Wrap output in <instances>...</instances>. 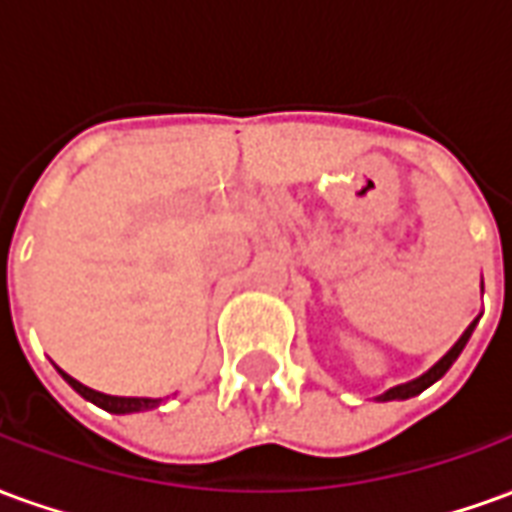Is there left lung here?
<instances>
[{"mask_svg":"<svg viewBox=\"0 0 512 512\" xmlns=\"http://www.w3.org/2000/svg\"><path fill=\"white\" fill-rule=\"evenodd\" d=\"M477 321H480V315H477V318H474V321L469 323V326H466V332H463L461 337H458V343L452 345L450 351H447V354L441 356V359H439V362H436V365L428 367V370H425L422 376L411 378V381H406V384L389 386V389H386V392H381V395H378L376 400H381V403H386V400H408V397L419 395V392H425L428 386L436 384V381H439V378L444 376L447 370H450L452 362H455V359L461 356V351H463V348H466V343H469V337H472V332H474V326H477Z\"/></svg>","mask_w":512,"mask_h":512,"instance_id":"obj_1","label":"left lung"}]
</instances>
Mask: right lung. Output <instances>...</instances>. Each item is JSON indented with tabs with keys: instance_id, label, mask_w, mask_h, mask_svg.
Listing matches in <instances>:
<instances>
[{
	"instance_id": "1",
	"label": "right lung",
	"mask_w": 512,
	"mask_h": 512,
	"mask_svg": "<svg viewBox=\"0 0 512 512\" xmlns=\"http://www.w3.org/2000/svg\"><path fill=\"white\" fill-rule=\"evenodd\" d=\"M57 373H60L68 384L84 397V400H90L98 408H104L109 414H136V411H150V408H158L164 403V397H120V395H106V392H95L90 386H84L82 381H76L73 376H68L65 370L57 367Z\"/></svg>"
}]
</instances>
